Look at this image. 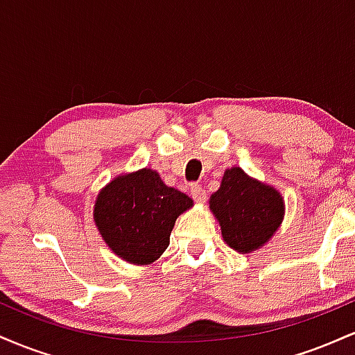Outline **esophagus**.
Instances as JSON below:
<instances>
[{
  "mask_svg": "<svg viewBox=\"0 0 355 355\" xmlns=\"http://www.w3.org/2000/svg\"><path fill=\"white\" fill-rule=\"evenodd\" d=\"M190 193H191V198H193L195 202H205L207 200V191L203 190V187L198 185V183H191Z\"/></svg>",
  "mask_w": 355,
  "mask_h": 355,
  "instance_id": "1",
  "label": "esophagus"
}]
</instances>
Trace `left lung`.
<instances>
[{
    "mask_svg": "<svg viewBox=\"0 0 355 355\" xmlns=\"http://www.w3.org/2000/svg\"><path fill=\"white\" fill-rule=\"evenodd\" d=\"M210 209L218 218L223 240L235 250H255L279 229L284 200L272 187L252 180L242 168L227 170L222 185L210 197Z\"/></svg>",
    "mask_w": 355,
    "mask_h": 355,
    "instance_id": "8db88e82",
    "label": "left lung"
}]
</instances>
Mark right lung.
Here are the masks:
<instances>
[{"label": "right lung", "mask_w": 355, "mask_h": 355, "mask_svg": "<svg viewBox=\"0 0 355 355\" xmlns=\"http://www.w3.org/2000/svg\"><path fill=\"white\" fill-rule=\"evenodd\" d=\"M190 207V197L144 168L105 187L93 215L108 247L126 262L144 266L164 254L175 220Z\"/></svg>", "instance_id": "1"}]
</instances>
